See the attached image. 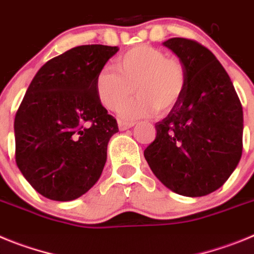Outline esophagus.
Returning <instances> with one entry per match:
<instances>
[{
	"label": "esophagus",
	"mask_w": 254,
	"mask_h": 254,
	"mask_svg": "<svg viewBox=\"0 0 254 254\" xmlns=\"http://www.w3.org/2000/svg\"><path fill=\"white\" fill-rule=\"evenodd\" d=\"M118 125H119V129L122 130V131H124V130H127L130 129V127H134V123H127V122H123V120H119Z\"/></svg>",
	"instance_id": "1"
}]
</instances>
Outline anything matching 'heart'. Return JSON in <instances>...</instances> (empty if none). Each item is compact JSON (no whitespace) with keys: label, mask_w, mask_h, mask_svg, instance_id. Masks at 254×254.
I'll return each mask as SVG.
<instances>
[{"label":"heart","mask_w":254,"mask_h":254,"mask_svg":"<svg viewBox=\"0 0 254 254\" xmlns=\"http://www.w3.org/2000/svg\"><path fill=\"white\" fill-rule=\"evenodd\" d=\"M115 68L97 73L95 91L106 110L118 111L131 97L134 88L138 97L122 109L124 119L148 118L155 111L158 115L170 113L186 88L181 62L150 45H138L119 56Z\"/></svg>","instance_id":"obj_1"}]
</instances>
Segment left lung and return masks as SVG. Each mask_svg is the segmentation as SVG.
<instances>
[{"mask_svg":"<svg viewBox=\"0 0 254 254\" xmlns=\"http://www.w3.org/2000/svg\"><path fill=\"white\" fill-rule=\"evenodd\" d=\"M186 72L181 100L155 124L144 150L150 170L173 192L200 197L225 184L243 149V110L230 77L207 48L185 38L162 43Z\"/></svg>","mask_w":254,"mask_h":254,"instance_id":"left-lung-1","label":"left lung"}]
</instances>
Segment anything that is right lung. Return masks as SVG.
<instances>
[{
  "mask_svg": "<svg viewBox=\"0 0 254 254\" xmlns=\"http://www.w3.org/2000/svg\"><path fill=\"white\" fill-rule=\"evenodd\" d=\"M118 47L72 48L47 62L15 116L16 164L44 197L72 201L101 177L118 123L100 104L97 73Z\"/></svg>",
  "mask_w": 254,
  "mask_h": 254,
  "instance_id": "right-lung-1",
  "label": "right lung"
}]
</instances>
